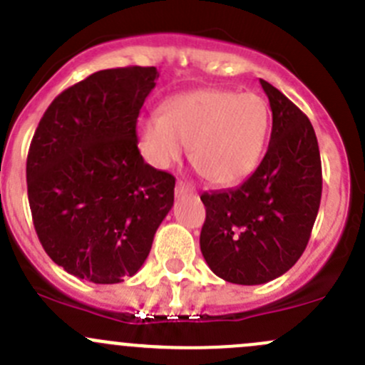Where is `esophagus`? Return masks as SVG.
Here are the masks:
<instances>
[{"instance_id": "obj_1", "label": "esophagus", "mask_w": 365, "mask_h": 365, "mask_svg": "<svg viewBox=\"0 0 365 365\" xmlns=\"http://www.w3.org/2000/svg\"><path fill=\"white\" fill-rule=\"evenodd\" d=\"M193 187L190 186L187 182L184 181H178V184H175V197H182V195H193Z\"/></svg>"}]
</instances>
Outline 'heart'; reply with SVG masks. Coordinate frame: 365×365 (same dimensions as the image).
Segmentation results:
<instances>
[{
  "instance_id": "b5f03b06",
  "label": "heart",
  "mask_w": 365,
  "mask_h": 365,
  "mask_svg": "<svg viewBox=\"0 0 365 365\" xmlns=\"http://www.w3.org/2000/svg\"><path fill=\"white\" fill-rule=\"evenodd\" d=\"M269 110L253 93L202 89L170 100L163 115L138 121V142L145 160L167 168L190 148L197 174L214 186L246 179L264 155Z\"/></svg>"
}]
</instances>
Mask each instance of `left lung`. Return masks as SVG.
Instances as JSON below:
<instances>
[{
  "label": "left lung",
  "mask_w": 365,
  "mask_h": 365,
  "mask_svg": "<svg viewBox=\"0 0 365 365\" xmlns=\"http://www.w3.org/2000/svg\"><path fill=\"white\" fill-rule=\"evenodd\" d=\"M272 131L257 170L240 186L202 195L200 250L216 276L264 284L302 257L322 200V160L307 115L262 81Z\"/></svg>",
  "instance_id": "obj_1"
}]
</instances>
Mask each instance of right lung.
Here are the masks:
<instances>
[{
	"mask_svg": "<svg viewBox=\"0 0 365 365\" xmlns=\"http://www.w3.org/2000/svg\"><path fill=\"white\" fill-rule=\"evenodd\" d=\"M158 75L155 66L96 71L56 96L33 135V225L71 276L96 284L133 276L174 205V175L145 163L137 144V118Z\"/></svg>",
	"mask_w": 365,
	"mask_h": 365,
	"instance_id": "obj_1",
	"label": "right lung"
}]
</instances>
